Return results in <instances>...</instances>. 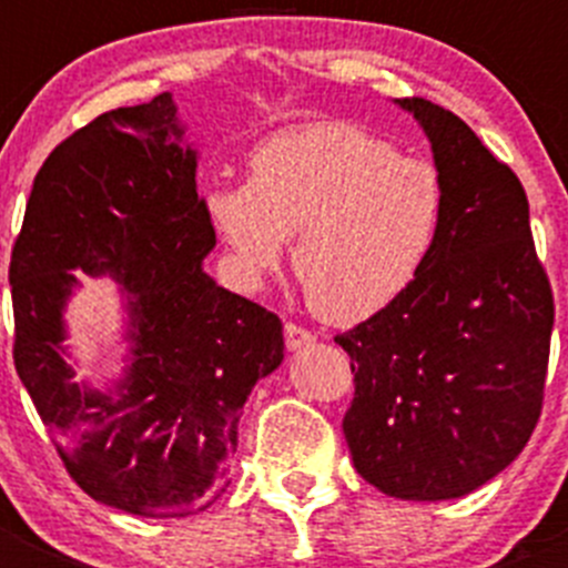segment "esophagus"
Masks as SVG:
<instances>
[{"mask_svg": "<svg viewBox=\"0 0 568 568\" xmlns=\"http://www.w3.org/2000/svg\"><path fill=\"white\" fill-rule=\"evenodd\" d=\"M316 343V335L313 332H307L305 326H296V324H285V346H288V352H300V348L305 346H313Z\"/></svg>", "mask_w": 568, "mask_h": 568, "instance_id": "obj_1", "label": "esophagus"}]
</instances>
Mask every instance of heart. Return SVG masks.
Here are the masks:
<instances>
[{
  "label": "heart",
  "mask_w": 568,
  "mask_h": 568,
  "mask_svg": "<svg viewBox=\"0 0 568 568\" xmlns=\"http://www.w3.org/2000/svg\"><path fill=\"white\" fill-rule=\"evenodd\" d=\"M247 183H214L205 220L242 283L291 263L313 311L359 324L412 288L432 257L445 186L426 159L404 156L354 123H305L255 145Z\"/></svg>",
  "instance_id": "b5f03b06"
}]
</instances>
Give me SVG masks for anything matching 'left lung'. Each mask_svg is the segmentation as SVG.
<instances>
[{
	"mask_svg": "<svg viewBox=\"0 0 568 568\" xmlns=\"http://www.w3.org/2000/svg\"><path fill=\"white\" fill-rule=\"evenodd\" d=\"M432 142L445 186L437 244L387 311L335 337L352 357L348 450L398 500L480 489L528 445L541 415L552 291L511 168L426 99H395Z\"/></svg>",
	"mask_w": 568,
	"mask_h": 568,
	"instance_id": "obj_1",
	"label": "left lung"
}]
</instances>
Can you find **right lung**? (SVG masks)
Wrapping results in <instances>:
<instances>
[{
  "mask_svg": "<svg viewBox=\"0 0 568 568\" xmlns=\"http://www.w3.org/2000/svg\"><path fill=\"white\" fill-rule=\"evenodd\" d=\"M173 95L99 114L51 151L10 257L13 359L71 478L136 517H192L231 484L239 417L283 363V324L203 268L216 236ZM73 271L119 283L124 376L67 365Z\"/></svg>",
  "mask_w": 568,
  "mask_h": 568,
  "instance_id": "1",
  "label": "right lung"
}]
</instances>
